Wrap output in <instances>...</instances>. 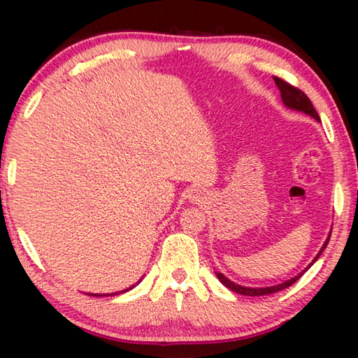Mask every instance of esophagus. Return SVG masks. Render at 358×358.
I'll use <instances>...</instances> for the list:
<instances>
[{"label": "esophagus", "mask_w": 358, "mask_h": 358, "mask_svg": "<svg viewBox=\"0 0 358 358\" xmlns=\"http://www.w3.org/2000/svg\"><path fill=\"white\" fill-rule=\"evenodd\" d=\"M187 197H189L191 202H196V203H203L205 199H207L205 197V192L201 189V187H194Z\"/></svg>", "instance_id": "obj_1"}]
</instances>
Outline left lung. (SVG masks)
I'll use <instances>...</instances> for the list:
<instances>
[{
    "instance_id": "left-lung-1",
    "label": "left lung",
    "mask_w": 358,
    "mask_h": 358,
    "mask_svg": "<svg viewBox=\"0 0 358 358\" xmlns=\"http://www.w3.org/2000/svg\"><path fill=\"white\" fill-rule=\"evenodd\" d=\"M273 78H275V83H276L278 90H280V92H281V99H282V104H284V106H286L287 108H292V110L303 112V113L310 115V117H313L314 120L320 121L319 115H317V112H316V108L313 107L310 98H308V96H306L305 93H303L301 90L295 88V87H292V85H289L287 82L281 80L280 77H273ZM330 235H331V230H330L329 237H327V240H325V243L322 245V248H320V251L317 252V256L314 257L313 262H311L310 265H308L306 268L301 271V273H299V275L294 276V278H290V280L284 281V282H281V284H276V286H270V287H246V286H240V284H235L234 281H230L229 278H226L222 273H216V276H217V280H220L227 289L234 290V292L241 294V295L257 296V295H268V294L280 292V290L286 289V287H289V286H292V284H294L296 280H299V278H300L303 273H305V271H306L308 268H310V266H311L314 262H316L320 254H322V251L325 250V246L329 245Z\"/></svg>"
}]
</instances>
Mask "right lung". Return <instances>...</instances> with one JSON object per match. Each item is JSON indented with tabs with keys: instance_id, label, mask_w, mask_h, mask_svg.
I'll return each mask as SVG.
<instances>
[{
	"instance_id": "right-lung-1",
	"label": "right lung",
	"mask_w": 358,
	"mask_h": 358,
	"mask_svg": "<svg viewBox=\"0 0 358 358\" xmlns=\"http://www.w3.org/2000/svg\"><path fill=\"white\" fill-rule=\"evenodd\" d=\"M138 282H141V280H138V281H137L136 284H132V286H131V287H128V289H124V290H120V292H115V294H102V295H101V294H90V295H93V296H106V295H107V296H108V295H117V294H121V292H128V290H131L132 287H136Z\"/></svg>"
}]
</instances>
